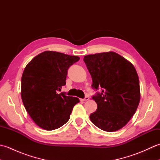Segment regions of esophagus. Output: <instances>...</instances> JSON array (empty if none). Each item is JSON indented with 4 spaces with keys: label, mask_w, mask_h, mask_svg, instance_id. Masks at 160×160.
Segmentation results:
<instances>
[{
    "label": "esophagus",
    "mask_w": 160,
    "mask_h": 160,
    "mask_svg": "<svg viewBox=\"0 0 160 160\" xmlns=\"http://www.w3.org/2000/svg\"><path fill=\"white\" fill-rule=\"evenodd\" d=\"M89 100V98L88 96H86V97H84V98H83V99H81V101H87Z\"/></svg>",
    "instance_id": "1"
}]
</instances>
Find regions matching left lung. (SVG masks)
<instances>
[{"label":"left lung","mask_w":160,"mask_h":160,"mask_svg":"<svg viewBox=\"0 0 160 160\" xmlns=\"http://www.w3.org/2000/svg\"><path fill=\"white\" fill-rule=\"evenodd\" d=\"M84 62L92 78L91 87L96 91L92 99L98 108L90 120L104 131H116L128 123L140 103L137 71L130 62L112 52L85 56Z\"/></svg>","instance_id":"1"}]
</instances>
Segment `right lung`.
<instances>
[{
	"label": "right lung",
	"instance_id": "right-lung-1",
	"mask_svg": "<svg viewBox=\"0 0 160 160\" xmlns=\"http://www.w3.org/2000/svg\"><path fill=\"white\" fill-rule=\"evenodd\" d=\"M80 58L47 51L30 61L21 79V98L24 106L35 123L52 131L69 120L78 98L59 91L66 84L67 71Z\"/></svg>",
	"mask_w": 160,
	"mask_h": 160
}]
</instances>
